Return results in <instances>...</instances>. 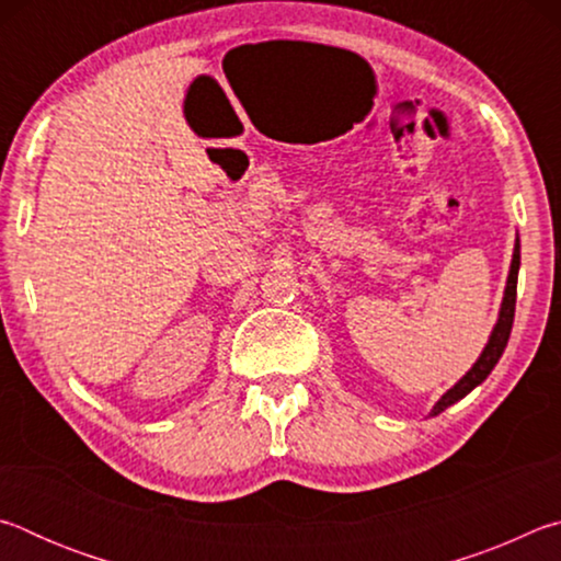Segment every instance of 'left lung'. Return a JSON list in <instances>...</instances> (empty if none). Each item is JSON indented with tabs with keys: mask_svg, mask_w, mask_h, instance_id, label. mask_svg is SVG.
Masks as SVG:
<instances>
[{
	"mask_svg": "<svg viewBox=\"0 0 561 561\" xmlns=\"http://www.w3.org/2000/svg\"><path fill=\"white\" fill-rule=\"evenodd\" d=\"M517 272H519V237L515 242V254H512V264H510V277H507V287H505V299H502V309H500V319L495 329H492V336L488 341L485 351H482L480 358L474 360V366L465 374L458 383H455L448 393H445L438 403L433 405L431 415L443 413L445 408L453 405L455 401L468 396L474 386H480L485 378L490 376L492 368L502 356V351L507 346L510 331H512V321H515V301H517Z\"/></svg>",
	"mask_w": 561,
	"mask_h": 561,
	"instance_id": "left-lung-1",
	"label": "left lung"
}]
</instances>
